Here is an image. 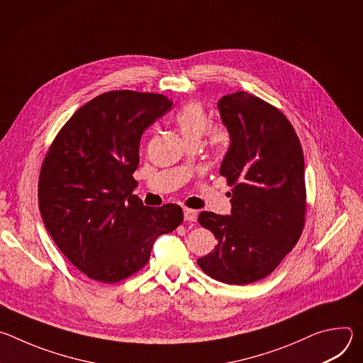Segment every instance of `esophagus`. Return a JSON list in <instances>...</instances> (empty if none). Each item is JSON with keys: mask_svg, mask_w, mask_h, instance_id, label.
<instances>
[{"mask_svg": "<svg viewBox=\"0 0 363 363\" xmlns=\"http://www.w3.org/2000/svg\"><path fill=\"white\" fill-rule=\"evenodd\" d=\"M196 217H198V211L191 210V208H185V210H184V218H185V221H188V223H195V221H196Z\"/></svg>", "mask_w": 363, "mask_h": 363, "instance_id": "1", "label": "esophagus"}]
</instances>
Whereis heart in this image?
<instances>
[{"label":"heart","instance_id":"heart-1","mask_svg":"<svg viewBox=\"0 0 363 363\" xmlns=\"http://www.w3.org/2000/svg\"><path fill=\"white\" fill-rule=\"evenodd\" d=\"M174 123L178 128L179 133L182 135L184 140L191 143H199L201 138L210 126V118L206 115L205 109L196 101H191L185 105L182 109L177 112L174 116ZM228 140V133L224 126L214 125L208 129V145L218 150L221 149Z\"/></svg>","mask_w":363,"mask_h":363}]
</instances>
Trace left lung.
Here are the masks:
<instances>
[{
    "label": "left lung",
    "mask_w": 363,
    "mask_h": 363,
    "mask_svg": "<svg viewBox=\"0 0 363 363\" xmlns=\"http://www.w3.org/2000/svg\"><path fill=\"white\" fill-rule=\"evenodd\" d=\"M218 109L231 136L220 174L233 188V208L227 217L198 216L218 244L196 263L218 281L242 286L267 277L303 233V149L284 113L260 97L227 94Z\"/></svg>",
    "instance_id": "obj_1"
}]
</instances>
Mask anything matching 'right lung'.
Wrapping results in <instances>:
<instances>
[{
  "label": "right lung",
  "mask_w": 363,
  "mask_h": 363,
  "mask_svg": "<svg viewBox=\"0 0 363 363\" xmlns=\"http://www.w3.org/2000/svg\"><path fill=\"white\" fill-rule=\"evenodd\" d=\"M172 101L160 93L112 90L87 101L51 142L38 177L47 231L89 279L118 283L142 270L182 208H149L133 195L142 133Z\"/></svg>",
  "instance_id": "1"
}]
</instances>
